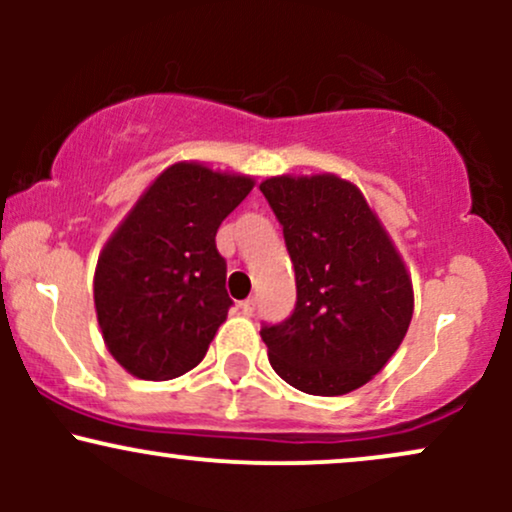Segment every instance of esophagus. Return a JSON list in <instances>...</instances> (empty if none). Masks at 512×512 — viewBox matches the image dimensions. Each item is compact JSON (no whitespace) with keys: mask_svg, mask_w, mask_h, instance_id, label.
<instances>
[{"mask_svg":"<svg viewBox=\"0 0 512 512\" xmlns=\"http://www.w3.org/2000/svg\"><path fill=\"white\" fill-rule=\"evenodd\" d=\"M255 298H248V301H243V303H240L238 305V308H240V313H243L245 317H250L252 313H255Z\"/></svg>","mask_w":512,"mask_h":512,"instance_id":"34e87169","label":"esophagus"}]
</instances>
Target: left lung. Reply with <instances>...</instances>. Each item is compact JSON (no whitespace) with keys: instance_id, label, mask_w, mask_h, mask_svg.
<instances>
[{"instance_id":"8db88e82","label":"left lung","mask_w":512,"mask_h":512,"mask_svg":"<svg viewBox=\"0 0 512 512\" xmlns=\"http://www.w3.org/2000/svg\"><path fill=\"white\" fill-rule=\"evenodd\" d=\"M260 190L296 272L293 313L276 325L262 322L269 363L308 395H346L383 370L409 330L407 267L351 182L281 175Z\"/></svg>"}]
</instances>
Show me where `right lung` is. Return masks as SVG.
I'll list each match as a JSON object with an SVG mask.
<instances>
[{
  "label": "right lung",
  "mask_w": 512,
  "mask_h": 512,
  "mask_svg": "<svg viewBox=\"0 0 512 512\" xmlns=\"http://www.w3.org/2000/svg\"><path fill=\"white\" fill-rule=\"evenodd\" d=\"M252 178L175 163L98 257L93 301L108 351L142 380H173L207 354L233 301L216 250L221 221Z\"/></svg>",
  "instance_id": "obj_1"
}]
</instances>
